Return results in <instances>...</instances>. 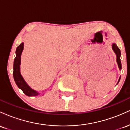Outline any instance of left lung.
I'll use <instances>...</instances> for the list:
<instances>
[{
    "instance_id": "left-lung-1",
    "label": "left lung",
    "mask_w": 130,
    "mask_h": 130,
    "mask_svg": "<svg viewBox=\"0 0 130 130\" xmlns=\"http://www.w3.org/2000/svg\"><path fill=\"white\" fill-rule=\"evenodd\" d=\"M112 48L113 51H114L115 54H116V57H117V63L118 64V67H119V69H122V63H121V60H120V55H121V53H120V50L119 47H117V44L116 43H112ZM120 77H119V79L118 80V83H119L120 79Z\"/></svg>"
}]
</instances>
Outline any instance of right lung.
Segmentation results:
<instances>
[{
	"instance_id": "1",
	"label": "right lung",
	"mask_w": 130,
	"mask_h": 130,
	"mask_svg": "<svg viewBox=\"0 0 130 130\" xmlns=\"http://www.w3.org/2000/svg\"><path fill=\"white\" fill-rule=\"evenodd\" d=\"M24 48V43H21L18 46L16 51V57L14 60L13 64V77L16 85L19 89H21L27 96H37L39 95V93L37 91L33 90L27 84L20 73V65H21V56Z\"/></svg>"
}]
</instances>
